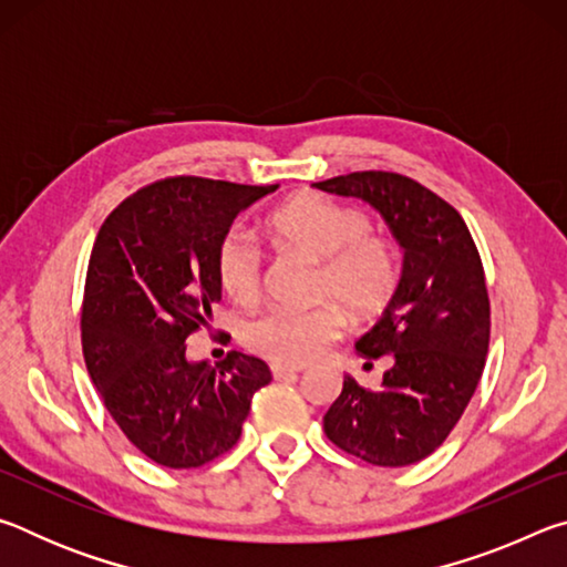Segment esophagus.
<instances>
[{"label":"esophagus","mask_w":567,"mask_h":567,"mask_svg":"<svg viewBox=\"0 0 567 567\" xmlns=\"http://www.w3.org/2000/svg\"><path fill=\"white\" fill-rule=\"evenodd\" d=\"M270 370H272V378H287V375H297V372H302L305 368H297V364H282V362H272L270 364Z\"/></svg>","instance_id":"esophagus-1"}]
</instances>
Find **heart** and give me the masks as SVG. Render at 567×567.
I'll use <instances>...</instances> for the list:
<instances>
[{
    "label": "heart",
    "instance_id": "b5f03b06",
    "mask_svg": "<svg viewBox=\"0 0 567 567\" xmlns=\"http://www.w3.org/2000/svg\"><path fill=\"white\" fill-rule=\"evenodd\" d=\"M267 233L280 247L320 262L318 300L330 302L307 312L272 310L247 322L243 338L249 350L275 362L305 364L338 340L344 324L341 306L350 318L370 320L395 297L400 282L395 247L370 233V219L360 209L320 195H300L267 217ZM215 270L235 302L249 305L260 297L262 255L243 229H229L219 239Z\"/></svg>",
    "mask_w": 567,
    "mask_h": 567
}]
</instances>
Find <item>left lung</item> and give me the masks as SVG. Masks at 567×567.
Listing matches in <instances>:
<instances>
[{
	"label": "left lung",
	"mask_w": 567,
	"mask_h": 567,
	"mask_svg": "<svg viewBox=\"0 0 567 567\" xmlns=\"http://www.w3.org/2000/svg\"><path fill=\"white\" fill-rule=\"evenodd\" d=\"M315 187L364 199L405 249L395 297L354 344L368 360L385 354L390 370L378 390L344 378L324 435L370 465H412L445 443L483 378L491 297L480 252L453 205L398 172H350Z\"/></svg>",
	"instance_id": "1"
}]
</instances>
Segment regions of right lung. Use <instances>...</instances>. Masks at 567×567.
<instances>
[{
    "mask_svg": "<svg viewBox=\"0 0 567 567\" xmlns=\"http://www.w3.org/2000/svg\"><path fill=\"white\" fill-rule=\"evenodd\" d=\"M277 185L167 177L112 209L94 239L82 352L104 408L157 465L213 463L239 440L252 395L272 380L252 354L189 362L185 340L223 297L217 245Z\"/></svg>",
    "mask_w": 567,
    "mask_h": 567,
    "instance_id": "add662e5",
    "label": "right lung"
}]
</instances>
